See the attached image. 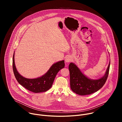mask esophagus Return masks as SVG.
<instances>
[{
  "instance_id": "obj_1",
  "label": "esophagus",
  "mask_w": 122,
  "mask_h": 122,
  "mask_svg": "<svg viewBox=\"0 0 122 122\" xmlns=\"http://www.w3.org/2000/svg\"><path fill=\"white\" fill-rule=\"evenodd\" d=\"M72 60V58L71 56H66V57L65 58V62L66 63H69L71 62Z\"/></svg>"
}]
</instances>
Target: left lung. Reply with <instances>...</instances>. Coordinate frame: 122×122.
Wrapping results in <instances>:
<instances>
[{
	"instance_id": "left-lung-1",
	"label": "left lung",
	"mask_w": 122,
	"mask_h": 122,
	"mask_svg": "<svg viewBox=\"0 0 122 122\" xmlns=\"http://www.w3.org/2000/svg\"><path fill=\"white\" fill-rule=\"evenodd\" d=\"M110 66V61L104 76L97 80H92L85 76L75 64L71 63L68 68L70 73L71 89L76 94L81 96L90 95L97 91L106 82L109 75Z\"/></svg>"
}]
</instances>
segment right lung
Wrapping results in <instances>:
<instances>
[{
	"label": "right lung",
	"mask_w": 122,
	"mask_h": 122,
	"mask_svg": "<svg viewBox=\"0 0 122 122\" xmlns=\"http://www.w3.org/2000/svg\"><path fill=\"white\" fill-rule=\"evenodd\" d=\"M64 67V60L60 61L54 64L48 71L41 77L36 79H27L21 75L17 71L14 62V53L13 56L12 68L16 79L25 88L34 93L44 92L50 89L56 74L61 69Z\"/></svg>",
	"instance_id": "obj_1"
}]
</instances>
